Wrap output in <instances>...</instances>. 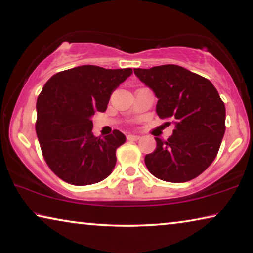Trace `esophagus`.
<instances>
[{
  "mask_svg": "<svg viewBox=\"0 0 253 253\" xmlns=\"http://www.w3.org/2000/svg\"><path fill=\"white\" fill-rule=\"evenodd\" d=\"M138 138H140V136L136 134H128L127 135V140L128 141H137Z\"/></svg>",
  "mask_w": 253,
  "mask_h": 253,
  "instance_id": "obj_1",
  "label": "esophagus"
}]
</instances>
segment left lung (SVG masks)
<instances>
[{"label":"left lung","instance_id":"left-lung-1","mask_svg":"<svg viewBox=\"0 0 253 253\" xmlns=\"http://www.w3.org/2000/svg\"><path fill=\"white\" fill-rule=\"evenodd\" d=\"M134 73L158 98L159 118L175 125L167 141L156 137L157 148L144 158L149 172L167 182L195 179L214 161L226 130V108L218 90L210 80L173 64Z\"/></svg>","mask_w":253,"mask_h":253}]
</instances>
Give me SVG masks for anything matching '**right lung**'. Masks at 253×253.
<instances>
[{
	"instance_id": "1",
	"label": "right lung",
	"mask_w": 253,
	"mask_h": 253,
	"mask_svg": "<svg viewBox=\"0 0 253 253\" xmlns=\"http://www.w3.org/2000/svg\"><path fill=\"white\" fill-rule=\"evenodd\" d=\"M131 73V69L83 65L56 73L42 88L35 129L45 163L63 181L87 186L111 174L116 150L126 136L113 130L95 137L91 117L105 111L113 90Z\"/></svg>"
}]
</instances>
